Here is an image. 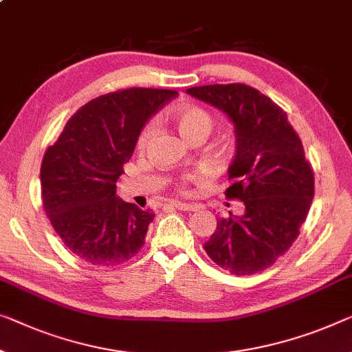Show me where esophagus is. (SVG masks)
<instances>
[{
  "label": "esophagus",
  "instance_id": "obj_1",
  "mask_svg": "<svg viewBox=\"0 0 352 352\" xmlns=\"http://www.w3.org/2000/svg\"><path fill=\"white\" fill-rule=\"evenodd\" d=\"M169 206H172V207L177 208V210H182V212H192V210L197 208V207L191 206V204H183V202H178V201L170 202Z\"/></svg>",
  "mask_w": 352,
  "mask_h": 352
}]
</instances>
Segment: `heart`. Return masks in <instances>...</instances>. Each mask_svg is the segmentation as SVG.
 <instances>
[{"mask_svg": "<svg viewBox=\"0 0 352 352\" xmlns=\"http://www.w3.org/2000/svg\"><path fill=\"white\" fill-rule=\"evenodd\" d=\"M170 120L174 122L178 133L186 142H192V140H202L207 139L210 133L214 128V118L210 115L206 109L197 107V106H178L170 113ZM153 134V124L146 123L138 135L135 140V146L139 150H142L148 144V140ZM221 151H226V146L221 145ZM206 180V174L201 170L190 172L180 177V180L177 183L178 191L182 194H188L190 191L191 183H201Z\"/></svg>", "mask_w": 352, "mask_h": 352, "instance_id": "obj_1", "label": "heart"}]
</instances>
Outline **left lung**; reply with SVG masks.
Returning a JSON list of instances; mask_svg holds the SVG:
<instances>
[{"mask_svg": "<svg viewBox=\"0 0 352 352\" xmlns=\"http://www.w3.org/2000/svg\"><path fill=\"white\" fill-rule=\"evenodd\" d=\"M188 94L217 107L235 128L228 199L242 201V217L219 218L204 250L232 275L269 269L300 234L314 196V174L285 110L245 83L204 85Z\"/></svg>", "mask_w": 352, "mask_h": 352, "instance_id": "left-lung-1", "label": "left lung"}]
</instances>
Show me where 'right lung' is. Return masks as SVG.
Instances as JSON below:
<instances>
[{
    "label": "right lung",
    "mask_w": 352,
    "mask_h": 352,
    "mask_svg": "<svg viewBox=\"0 0 352 352\" xmlns=\"http://www.w3.org/2000/svg\"><path fill=\"white\" fill-rule=\"evenodd\" d=\"M175 90L128 88L82 106L45 150L42 206L55 232L78 259L118 265L139 253L155 213L117 197L123 164L140 129Z\"/></svg>",
    "instance_id": "right-lung-1"
}]
</instances>
